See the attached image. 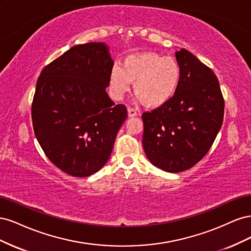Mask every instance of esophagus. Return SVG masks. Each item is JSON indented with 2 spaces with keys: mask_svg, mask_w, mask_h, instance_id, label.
<instances>
[{
  "mask_svg": "<svg viewBox=\"0 0 251 251\" xmlns=\"http://www.w3.org/2000/svg\"><path fill=\"white\" fill-rule=\"evenodd\" d=\"M127 116L128 117H135L137 116V112H136V110L132 109V108H128L127 109Z\"/></svg>",
  "mask_w": 251,
  "mask_h": 251,
  "instance_id": "1",
  "label": "esophagus"
}]
</instances>
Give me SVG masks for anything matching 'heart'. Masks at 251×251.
<instances>
[{"instance_id":"b5f03b06","label":"heart","mask_w":251,"mask_h":251,"mask_svg":"<svg viewBox=\"0 0 251 251\" xmlns=\"http://www.w3.org/2000/svg\"><path fill=\"white\" fill-rule=\"evenodd\" d=\"M181 68L175 58L156 52H141L126 56L120 66H114L109 76L110 91L119 100L134 83L138 100L149 108L169 102L177 93Z\"/></svg>"}]
</instances>
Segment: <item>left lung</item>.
<instances>
[{
    "mask_svg": "<svg viewBox=\"0 0 251 251\" xmlns=\"http://www.w3.org/2000/svg\"><path fill=\"white\" fill-rule=\"evenodd\" d=\"M181 81L172 100L142 114V146L151 164L169 173L191 169L207 154L222 126L224 100L207 66L185 49L176 52Z\"/></svg>",
    "mask_w": 251,
    "mask_h": 251,
    "instance_id": "obj_1",
    "label": "left lung"
}]
</instances>
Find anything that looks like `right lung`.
I'll use <instances>...</instances> for the list:
<instances>
[{"label": "right lung", "instance_id": "add662e5", "mask_svg": "<svg viewBox=\"0 0 251 251\" xmlns=\"http://www.w3.org/2000/svg\"><path fill=\"white\" fill-rule=\"evenodd\" d=\"M104 43L70 48L41 72L32 101L35 137L49 160L66 174L88 177L109 160L127 117L105 89L113 68Z\"/></svg>", "mask_w": 251, "mask_h": 251}]
</instances>
